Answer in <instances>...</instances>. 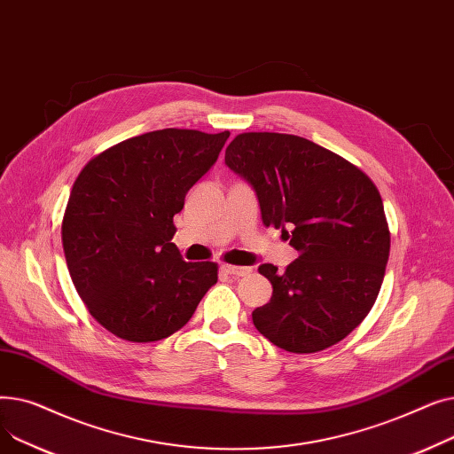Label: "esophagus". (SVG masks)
<instances>
[{
    "label": "esophagus",
    "instance_id": "esophagus-1",
    "mask_svg": "<svg viewBox=\"0 0 454 454\" xmlns=\"http://www.w3.org/2000/svg\"><path fill=\"white\" fill-rule=\"evenodd\" d=\"M221 269H223L226 274H230V276H237V278L248 276V274L252 272V269H250V267H237V265H223Z\"/></svg>",
    "mask_w": 454,
    "mask_h": 454
}]
</instances>
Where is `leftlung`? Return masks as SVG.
<instances>
[{"instance_id":"1","label":"left lung","mask_w":454,"mask_h":454,"mask_svg":"<svg viewBox=\"0 0 454 454\" xmlns=\"http://www.w3.org/2000/svg\"><path fill=\"white\" fill-rule=\"evenodd\" d=\"M255 191L265 226L300 252L278 272L261 265L272 298L252 313L255 329L291 353H317L346 339L373 307L390 254L375 184L353 163L293 134L235 136L224 156Z\"/></svg>"}]
</instances>
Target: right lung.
Wrapping results in <instances>:
<instances>
[{"label": "right lung", "mask_w": 454, "mask_h": 454, "mask_svg": "<svg viewBox=\"0 0 454 454\" xmlns=\"http://www.w3.org/2000/svg\"><path fill=\"white\" fill-rule=\"evenodd\" d=\"M230 132L163 129L117 143L77 176L62 221L67 270L90 315L115 337L156 342L193 317L217 265L185 263L173 217Z\"/></svg>", "instance_id": "obj_1"}]
</instances>
